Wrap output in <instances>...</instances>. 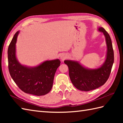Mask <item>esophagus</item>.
Masks as SVG:
<instances>
[{
    "mask_svg": "<svg viewBox=\"0 0 123 123\" xmlns=\"http://www.w3.org/2000/svg\"><path fill=\"white\" fill-rule=\"evenodd\" d=\"M67 55L66 54H62V55L61 56V61H63L64 60L67 58Z\"/></svg>",
    "mask_w": 123,
    "mask_h": 123,
    "instance_id": "1",
    "label": "esophagus"
}]
</instances>
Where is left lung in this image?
Here are the masks:
<instances>
[{"instance_id": "left-lung-1", "label": "left lung", "mask_w": 123, "mask_h": 123, "mask_svg": "<svg viewBox=\"0 0 123 123\" xmlns=\"http://www.w3.org/2000/svg\"><path fill=\"white\" fill-rule=\"evenodd\" d=\"M99 31L104 33L107 46L106 59L104 64L99 68L90 70L78 62L65 60L64 63L69 68V77L72 84L78 89L84 91L94 90L104 85L110 75L114 61V51L110 36L103 27Z\"/></svg>"}]
</instances>
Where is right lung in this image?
Masks as SVG:
<instances>
[{"instance_id":"add662e5","label":"right lung","mask_w":123,"mask_h":123,"mask_svg":"<svg viewBox=\"0 0 123 123\" xmlns=\"http://www.w3.org/2000/svg\"><path fill=\"white\" fill-rule=\"evenodd\" d=\"M19 32L15 33L8 49L9 74L20 90L26 93L43 96L51 91L55 74L60 66L59 59L46 61L34 68L20 64L16 57V45Z\"/></svg>"}]
</instances>
